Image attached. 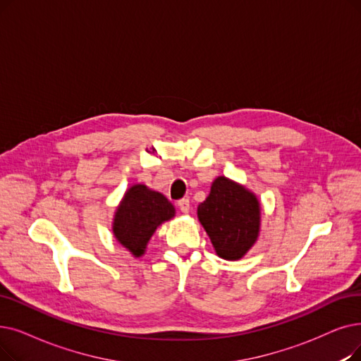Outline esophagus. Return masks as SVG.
<instances>
[{"mask_svg":"<svg viewBox=\"0 0 361 361\" xmlns=\"http://www.w3.org/2000/svg\"><path fill=\"white\" fill-rule=\"evenodd\" d=\"M177 205L181 209V212H184V214H187V212H189V209H190V202H189V199H187V197L180 199L177 202Z\"/></svg>","mask_w":361,"mask_h":361,"instance_id":"1","label":"esophagus"}]
</instances>
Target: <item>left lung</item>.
<instances>
[{
    "label": "left lung",
    "mask_w": 361,
    "mask_h": 361,
    "mask_svg": "<svg viewBox=\"0 0 361 361\" xmlns=\"http://www.w3.org/2000/svg\"><path fill=\"white\" fill-rule=\"evenodd\" d=\"M215 252L224 259H239L252 247L259 231V203L254 193L234 181L218 177L209 196L197 207Z\"/></svg>",
    "instance_id": "8db88e82"
}]
</instances>
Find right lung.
I'll use <instances>...</instances> for the list:
<instances>
[{
	"instance_id": "1",
	"label": "right lung",
	"mask_w": 361,
	"mask_h": 361,
	"mask_svg": "<svg viewBox=\"0 0 361 361\" xmlns=\"http://www.w3.org/2000/svg\"><path fill=\"white\" fill-rule=\"evenodd\" d=\"M172 203L161 193L135 184L125 193L115 214L114 234L133 255L145 254L146 245L156 227L174 216Z\"/></svg>"
}]
</instances>
